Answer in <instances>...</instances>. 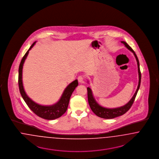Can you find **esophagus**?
<instances>
[{
	"label": "esophagus",
	"instance_id": "1",
	"mask_svg": "<svg viewBox=\"0 0 159 159\" xmlns=\"http://www.w3.org/2000/svg\"><path fill=\"white\" fill-rule=\"evenodd\" d=\"M78 81L80 83H84V78L83 76H79L78 78Z\"/></svg>",
	"mask_w": 159,
	"mask_h": 159
}]
</instances>
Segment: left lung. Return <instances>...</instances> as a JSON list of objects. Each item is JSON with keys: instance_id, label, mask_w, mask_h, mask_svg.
<instances>
[{"instance_id": "8db88e82", "label": "left lung", "mask_w": 159, "mask_h": 159, "mask_svg": "<svg viewBox=\"0 0 159 159\" xmlns=\"http://www.w3.org/2000/svg\"><path fill=\"white\" fill-rule=\"evenodd\" d=\"M125 45V46L129 50L134 53V55L135 56L136 61L137 62V66H138V76H139V81H138V85L137 87V89L136 90L135 94H134L133 97H132L131 99L129 101L128 103L125 104L124 106L116 107V108H113V109H109V108H106L103 106H100L99 104L97 103L96 100H95L94 97L93 96L92 90L90 87H87V95H88V101L90 105V108L92 111L97 115L98 117L104 118V119H113L115 117H118L120 116L123 115L127 111H129V109L131 108V107L134 103L135 97L137 94L138 90L140 87L141 84V74L139 69V63L138 61L137 56L136 55L134 51L132 50V48L126 43L124 41L121 42Z\"/></svg>"}]
</instances>
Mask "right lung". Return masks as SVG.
Listing matches in <instances>:
<instances>
[{
	"label": "right lung",
	"mask_w": 159,
	"mask_h": 159,
	"mask_svg": "<svg viewBox=\"0 0 159 159\" xmlns=\"http://www.w3.org/2000/svg\"><path fill=\"white\" fill-rule=\"evenodd\" d=\"M36 42H34L30 46L27 52L21 60L19 66V75H18V85L21 96L23 98L25 102L27 104L29 108L37 115L38 116L48 120H53L62 116L67 110L69 104V99L73 91L78 85V80H76L70 83L63 91L62 96L59 100L53 105L43 106L36 103L28 96L24 89L22 83V68L24 62L27 57L29 51L33 48Z\"/></svg>",
	"instance_id": "right-lung-1"
}]
</instances>
